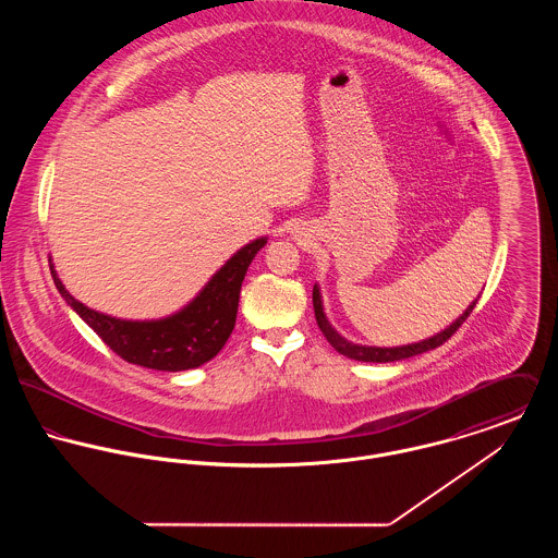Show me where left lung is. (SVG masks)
<instances>
[{
    "label": "left lung",
    "instance_id": "1",
    "mask_svg": "<svg viewBox=\"0 0 558 558\" xmlns=\"http://www.w3.org/2000/svg\"><path fill=\"white\" fill-rule=\"evenodd\" d=\"M477 301H473L466 312L456 319L453 324H449L445 330L436 332L429 339H423L418 343H408V345H396V348H376V345H361V343H352L345 337H341L326 318L324 307H322V294H319L318 286H314V312H316V319H318L319 330L326 337V341L343 356L354 359V361H363V363H393V361H401V359H410L416 354H423L427 350H434L438 345H442L464 322L473 314Z\"/></svg>",
    "mask_w": 558,
    "mask_h": 558
}]
</instances>
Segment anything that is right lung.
<instances>
[{
    "label": "right lung",
    "instance_id": "add662e5",
    "mask_svg": "<svg viewBox=\"0 0 558 558\" xmlns=\"http://www.w3.org/2000/svg\"><path fill=\"white\" fill-rule=\"evenodd\" d=\"M266 236L239 248L180 312L160 319H122L85 307L51 275L62 299L118 356L159 372L195 369L219 354L230 339L239 314L240 288L248 264Z\"/></svg>",
    "mask_w": 558,
    "mask_h": 558
}]
</instances>
